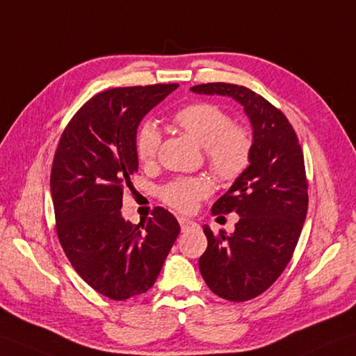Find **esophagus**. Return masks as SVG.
Returning <instances> with one entry per match:
<instances>
[{"label":"esophagus","instance_id":"obj_1","mask_svg":"<svg viewBox=\"0 0 356 356\" xmlns=\"http://www.w3.org/2000/svg\"><path fill=\"white\" fill-rule=\"evenodd\" d=\"M179 222H180V227H181V230H189V229H195V227H198V225L195 221H193V220H189V218H184V217H180L179 218Z\"/></svg>","mask_w":356,"mask_h":356}]
</instances>
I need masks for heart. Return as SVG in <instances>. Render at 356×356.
I'll list each match as a JSON object with an SVG mask.
<instances>
[{"label":"heart","instance_id":"heart-1","mask_svg":"<svg viewBox=\"0 0 356 356\" xmlns=\"http://www.w3.org/2000/svg\"><path fill=\"white\" fill-rule=\"evenodd\" d=\"M172 122L185 135L206 148L211 170L221 180H234L249 167L252 136L244 127L234 126L229 115L212 103H193L181 107ZM161 131L152 122L140 127L136 138L138 159L144 163L154 161L161 145ZM209 193L204 179H179L163 189L165 202L181 212L195 208L198 198Z\"/></svg>","mask_w":356,"mask_h":356}]
</instances>
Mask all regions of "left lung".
Segmentation results:
<instances>
[{"instance_id": "8db88e82", "label": "left lung", "mask_w": 356, "mask_h": 356, "mask_svg": "<svg viewBox=\"0 0 356 356\" xmlns=\"http://www.w3.org/2000/svg\"><path fill=\"white\" fill-rule=\"evenodd\" d=\"M194 94L234 98L252 124L249 167L212 206L236 212L234 234L213 235L203 226L208 249L198 268L212 293L245 302L270 288L290 262L308 211L303 153L285 115L249 88L232 83L193 86Z\"/></svg>"}]
</instances>
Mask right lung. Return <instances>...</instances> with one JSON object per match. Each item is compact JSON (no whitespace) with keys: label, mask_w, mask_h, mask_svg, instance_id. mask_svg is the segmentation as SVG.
<instances>
[{"label":"right lung","mask_w":356,"mask_h":356,"mask_svg":"<svg viewBox=\"0 0 356 356\" xmlns=\"http://www.w3.org/2000/svg\"><path fill=\"white\" fill-rule=\"evenodd\" d=\"M177 88L103 90L74 115L54 154L49 186L62 249L81 279L112 300L150 290L180 232L163 208L139 225L121 213L124 186L138 171L139 122Z\"/></svg>","instance_id":"1"}]
</instances>
